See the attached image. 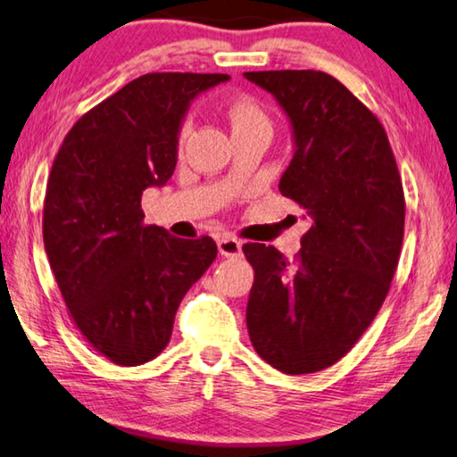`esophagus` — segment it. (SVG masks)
Returning a JSON list of instances; mask_svg holds the SVG:
<instances>
[{
    "label": "esophagus",
    "instance_id": "obj_1",
    "mask_svg": "<svg viewBox=\"0 0 457 457\" xmlns=\"http://www.w3.org/2000/svg\"><path fill=\"white\" fill-rule=\"evenodd\" d=\"M219 251L224 257H238L243 253V243L235 237H220L219 238Z\"/></svg>",
    "mask_w": 457,
    "mask_h": 457
}]
</instances>
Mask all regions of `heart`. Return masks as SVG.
I'll return each mask as SVG.
<instances>
[{
    "label": "heart",
    "instance_id": "b5f03b06",
    "mask_svg": "<svg viewBox=\"0 0 457 457\" xmlns=\"http://www.w3.org/2000/svg\"><path fill=\"white\" fill-rule=\"evenodd\" d=\"M227 121L233 129V136L237 133H253V131H265L269 133V117L265 115V111L261 109V104L251 99V96L241 95L235 96L233 101L227 104ZM186 136V131L182 133V137Z\"/></svg>",
    "mask_w": 457,
    "mask_h": 457
}]
</instances>
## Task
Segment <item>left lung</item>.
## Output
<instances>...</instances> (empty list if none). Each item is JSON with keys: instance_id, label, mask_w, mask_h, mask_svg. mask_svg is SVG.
Here are the masks:
<instances>
[{"instance_id": "left-lung-1", "label": "left lung", "mask_w": 457, "mask_h": 457, "mask_svg": "<svg viewBox=\"0 0 457 457\" xmlns=\"http://www.w3.org/2000/svg\"><path fill=\"white\" fill-rule=\"evenodd\" d=\"M275 96L294 136L279 192L312 227L287 261L246 243L255 269L246 328L257 354L286 375L328 369L354 346L383 305L399 263L405 196L378 119L320 71L245 72Z\"/></svg>"}]
</instances>
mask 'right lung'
<instances>
[{
	"label": "right lung",
	"mask_w": 457,
	"mask_h": 457,
	"mask_svg": "<svg viewBox=\"0 0 457 457\" xmlns=\"http://www.w3.org/2000/svg\"><path fill=\"white\" fill-rule=\"evenodd\" d=\"M228 74L152 72L93 107L64 137L44 198V249L69 313L121 366L168 346L178 305L216 259L211 237L144 224L141 196L174 174L190 101Z\"/></svg>",
	"instance_id": "obj_1"
}]
</instances>
